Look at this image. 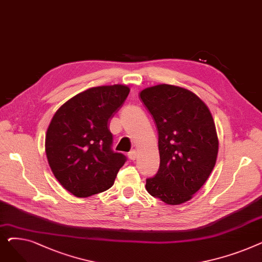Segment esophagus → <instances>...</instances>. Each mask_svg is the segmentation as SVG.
<instances>
[{
  "instance_id": "34e87169",
  "label": "esophagus",
  "mask_w": 262,
  "mask_h": 262,
  "mask_svg": "<svg viewBox=\"0 0 262 262\" xmlns=\"http://www.w3.org/2000/svg\"><path fill=\"white\" fill-rule=\"evenodd\" d=\"M127 155H128V158H129L130 160H135L136 157H137V150L133 149V150H130V152H129Z\"/></svg>"
}]
</instances>
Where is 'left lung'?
I'll list each match as a JSON object with an SVG mask.
<instances>
[{
    "instance_id": "8db88e82",
    "label": "left lung",
    "mask_w": 262,
    "mask_h": 262,
    "mask_svg": "<svg viewBox=\"0 0 262 262\" xmlns=\"http://www.w3.org/2000/svg\"><path fill=\"white\" fill-rule=\"evenodd\" d=\"M140 98L156 122L160 155L159 170L145 188L168 205L188 202L216 162L219 139L210 110L195 93L173 85L145 88Z\"/></svg>"
}]
</instances>
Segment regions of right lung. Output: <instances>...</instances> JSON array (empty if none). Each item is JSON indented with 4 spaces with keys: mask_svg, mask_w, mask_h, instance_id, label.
Returning <instances> with one entry per match:
<instances>
[{
    "mask_svg": "<svg viewBox=\"0 0 262 262\" xmlns=\"http://www.w3.org/2000/svg\"><path fill=\"white\" fill-rule=\"evenodd\" d=\"M125 85L92 87L82 91L53 116L46 135V154L60 185L77 198L108 190L125 162L112 149L109 121L126 100Z\"/></svg>",
    "mask_w": 262,
    "mask_h": 262,
    "instance_id": "1",
    "label": "right lung"
}]
</instances>
